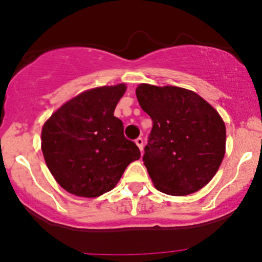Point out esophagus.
Segmentation results:
<instances>
[{"instance_id":"obj_1","label":"esophagus","mask_w":262,"mask_h":262,"mask_svg":"<svg viewBox=\"0 0 262 262\" xmlns=\"http://www.w3.org/2000/svg\"><path fill=\"white\" fill-rule=\"evenodd\" d=\"M143 143H144V142H143V139L141 138V137L136 139V144H137V146H138L139 149H141V152H142V150H143Z\"/></svg>"}]
</instances>
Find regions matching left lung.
I'll list each match as a JSON object with an SVG mask.
<instances>
[{"label":"left lung","mask_w":262,"mask_h":262,"mask_svg":"<svg viewBox=\"0 0 262 262\" xmlns=\"http://www.w3.org/2000/svg\"><path fill=\"white\" fill-rule=\"evenodd\" d=\"M153 128L144 166L157 190L184 196L208 184L226 153V125L215 109L191 90L141 83L136 90Z\"/></svg>","instance_id":"obj_1"}]
</instances>
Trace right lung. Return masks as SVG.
I'll list each match as a JSON object with an SVG mask.
<instances>
[{
	"instance_id": "right-lung-1",
	"label": "right lung",
	"mask_w": 262,
	"mask_h": 262,
	"mask_svg": "<svg viewBox=\"0 0 262 262\" xmlns=\"http://www.w3.org/2000/svg\"><path fill=\"white\" fill-rule=\"evenodd\" d=\"M125 83L86 90L44 123L41 150L50 173L70 194L97 198L116 186L126 166L141 158L124 137L114 110Z\"/></svg>"
}]
</instances>
